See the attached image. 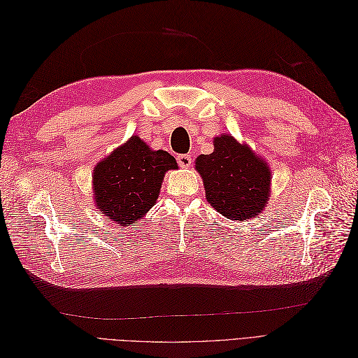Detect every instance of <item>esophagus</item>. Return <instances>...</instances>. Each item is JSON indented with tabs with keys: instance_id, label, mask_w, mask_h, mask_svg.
Instances as JSON below:
<instances>
[{
	"instance_id": "34e87169",
	"label": "esophagus",
	"mask_w": 358,
	"mask_h": 358,
	"mask_svg": "<svg viewBox=\"0 0 358 358\" xmlns=\"http://www.w3.org/2000/svg\"><path fill=\"white\" fill-rule=\"evenodd\" d=\"M176 159H178V164L183 169H188L191 166V161H192L191 155H188V154H180L176 157Z\"/></svg>"
}]
</instances>
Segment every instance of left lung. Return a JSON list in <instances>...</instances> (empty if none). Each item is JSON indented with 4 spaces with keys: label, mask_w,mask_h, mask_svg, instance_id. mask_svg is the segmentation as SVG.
I'll use <instances>...</instances> for the list:
<instances>
[{
    "label": "left lung",
    "mask_w": 358,
    "mask_h": 358,
    "mask_svg": "<svg viewBox=\"0 0 358 358\" xmlns=\"http://www.w3.org/2000/svg\"><path fill=\"white\" fill-rule=\"evenodd\" d=\"M213 152L196 159L206 200L216 212L234 221L254 218L267 208L270 173L266 161L230 134L213 138Z\"/></svg>",
    "instance_id": "1"
}]
</instances>
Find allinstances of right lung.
Here are the masks:
<instances>
[{
    "mask_svg": "<svg viewBox=\"0 0 358 358\" xmlns=\"http://www.w3.org/2000/svg\"><path fill=\"white\" fill-rule=\"evenodd\" d=\"M178 162L133 136L94 169L95 206L119 227L134 224L157 203L166 171Z\"/></svg>",
    "mask_w": 358,
    "mask_h": 358,
    "instance_id": "add662e5",
    "label": "right lung"
}]
</instances>
